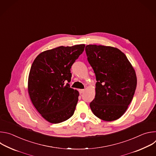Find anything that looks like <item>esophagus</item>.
<instances>
[{
	"instance_id": "obj_1",
	"label": "esophagus",
	"mask_w": 156,
	"mask_h": 156,
	"mask_svg": "<svg viewBox=\"0 0 156 156\" xmlns=\"http://www.w3.org/2000/svg\"><path fill=\"white\" fill-rule=\"evenodd\" d=\"M84 90H79V92L80 94H82L83 93H84Z\"/></svg>"
}]
</instances>
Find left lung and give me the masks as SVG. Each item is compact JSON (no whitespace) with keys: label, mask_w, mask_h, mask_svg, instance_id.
<instances>
[{"label":"left lung","mask_w":156,"mask_h":156,"mask_svg":"<svg viewBox=\"0 0 156 156\" xmlns=\"http://www.w3.org/2000/svg\"><path fill=\"white\" fill-rule=\"evenodd\" d=\"M96 75V96L90 103L93 114L105 121L120 118L136 90V73L127 57L117 48L97 45L85 48Z\"/></svg>","instance_id":"obj_1"}]
</instances>
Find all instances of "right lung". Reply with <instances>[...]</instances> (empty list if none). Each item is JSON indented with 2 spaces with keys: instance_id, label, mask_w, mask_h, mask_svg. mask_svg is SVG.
<instances>
[{
  "instance_id": "1",
  "label": "right lung",
  "mask_w": 156,
  "mask_h": 156,
  "mask_svg": "<svg viewBox=\"0 0 156 156\" xmlns=\"http://www.w3.org/2000/svg\"><path fill=\"white\" fill-rule=\"evenodd\" d=\"M84 47L79 44L46 51L37 56L31 65L29 95L38 112L50 123L63 122L74 114L79 93L70 87V69Z\"/></svg>"
}]
</instances>
